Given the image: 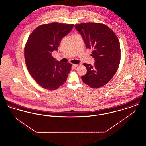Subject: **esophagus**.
<instances>
[{
	"mask_svg": "<svg viewBox=\"0 0 146 146\" xmlns=\"http://www.w3.org/2000/svg\"><path fill=\"white\" fill-rule=\"evenodd\" d=\"M78 66V64H72V67H73V68H76Z\"/></svg>",
	"mask_w": 146,
	"mask_h": 146,
	"instance_id": "34e87169",
	"label": "esophagus"
}]
</instances>
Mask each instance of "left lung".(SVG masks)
Returning <instances> with one entry per match:
<instances>
[{
	"label": "left lung",
	"instance_id": "1",
	"mask_svg": "<svg viewBox=\"0 0 146 146\" xmlns=\"http://www.w3.org/2000/svg\"><path fill=\"white\" fill-rule=\"evenodd\" d=\"M87 49H92L94 66L84 63L87 73L82 76L91 88H98L108 83L118 70L121 57L120 43L114 32L102 23L86 22L75 25Z\"/></svg>",
	"mask_w": 146,
	"mask_h": 146
}]
</instances>
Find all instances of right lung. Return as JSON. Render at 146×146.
Masks as SVG:
<instances>
[{
	"label": "right lung",
	"mask_w": 146,
	"mask_h": 146,
	"mask_svg": "<svg viewBox=\"0 0 146 146\" xmlns=\"http://www.w3.org/2000/svg\"><path fill=\"white\" fill-rule=\"evenodd\" d=\"M73 26L57 22L44 24L35 28L28 37L25 47L26 66L31 76L44 89L55 90L67 80L72 64L60 62L51 54L58 50L63 37Z\"/></svg>",
	"instance_id": "right-lung-1"
}]
</instances>
